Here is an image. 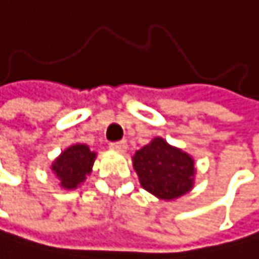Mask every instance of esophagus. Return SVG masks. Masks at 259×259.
<instances>
[{
	"label": "esophagus",
	"instance_id": "esophagus-1",
	"mask_svg": "<svg viewBox=\"0 0 259 259\" xmlns=\"http://www.w3.org/2000/svg\"><path fill=\"white\" fill-rule=\"evenodd\" d=\"M110 149H111V151H116V152H124V151L127 149V141L122 140V141L110 143Z\"/></svg>",
	"mask_w": 259,
	"mask_h": 259
}]
</instances>
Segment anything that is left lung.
<instances>
[{
  "instance_id": "8db88e82",
  "label": "left lung",
  "mask_w": 259,
  "mask_h": 259,
  "mask_svg": "<svg viewBox=\"0 0 259 259\" xmlns=\"http://www.w3.org/2000/svg\"><path fill=\"white\" fill-rule=\"evenodd\" d=\"M132 162L141 187L159 200H176L195 186L193 157L181 148L171 146L162 137L152 138L138 149Z\"/></svg>"
}]
</instances>
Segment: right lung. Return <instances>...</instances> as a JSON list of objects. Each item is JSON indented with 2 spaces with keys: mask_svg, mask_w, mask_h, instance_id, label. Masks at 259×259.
I'll list each match as a JSON object with an SVG mask.
<instances>
[{
  "mask_svg": "<svg viewBox=\"0 0 259 259\" xmlns=\"http://www.w3.org/2000/svg\"><path fill=\"white\" fill-rule=\"evenodd\" d=\"M97 152L84 143H73L52 162V171L59 181L58 186L64 190L78 189L93 171Z\"/></svg>",
  "mask_w": 259,
  "mask_h": 259,
  "instance_id": "right-lung-1",
  "label": "right lung"
}]
</instances>
